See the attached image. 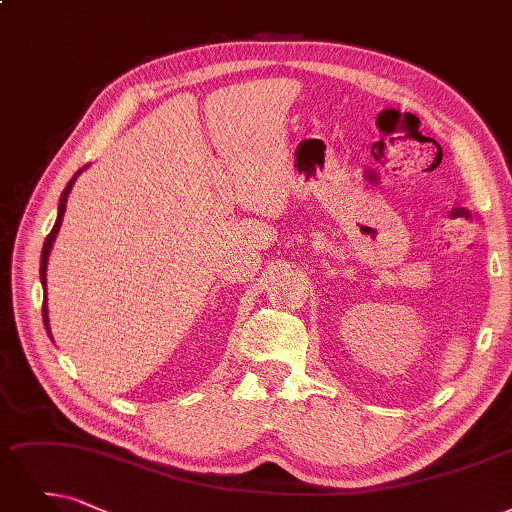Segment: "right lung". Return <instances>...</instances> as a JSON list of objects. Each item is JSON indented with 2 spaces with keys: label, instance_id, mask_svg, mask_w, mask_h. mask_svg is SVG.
Listing matches in <instances>:
<instances>
[{
  "label": "right lung",
  "instance_id": "add662e5",
  "mask_svg": "<svg viewBox=\"0 0 512 512\" xmlns=\"http://www.w3.org/2000/svg\"><path fill=\"white\" fill-rule=\"evenodd\" d=\"M79 172H81V170H79ZM79 172H77V174H75V176L69 180V185L65 187L63 195H60V203H58V218H56V222H54L52 231L48 233V237H46V241H44V250H42V269H39V275H42V285H44V288H46V269H48V256H50V250H52V243H54V239H56V233H58V229H60V222H63V216H65V208H67V197H69V193H71V187L75 185V180H77ZM42 311H44V325H46V330H48V334H50V327H48V309H46V300H44Z\"/></svg>",
  "mask_w": 512,
  "mask_h": 512
}]
</instances>
